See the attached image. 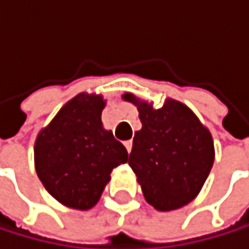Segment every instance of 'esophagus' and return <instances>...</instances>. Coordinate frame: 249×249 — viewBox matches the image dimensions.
Instances as JSON below:
<instances>
[{
  "label": "esophagus",
  "mask_w": 249,
  "mask_h": 249,
  "mask_svg": "<svg viewBox=\"0 0 249 249\" xmlns=\"http://www.w3.org/2000/svg\"><path fill=\"white\" fill-rule=\"evenodd\" d=\"M124 147H126L127 153H130V151H132V141H126V142H124Z\"/></svg>",
  "instance_id": "esophagus-1"
}]
</instances>
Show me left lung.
I'll return each mask as SVG.
<instances>
[{"mask_svg":"<svg viewBox=\"0 0 249 249\" xmlns=\"http://www.w3.org/2000/svg\"><path fill=\"white\" fill-rule=\"evenodd\" d=\"M140 111L142 129L135 133L129 166L145 200L159 211H172L192 202L214 163L209 130L184 104L168 99L153 105L124 93Z\"/></svg>","mask_w":249,"mask_h":249,"instance_id":"8db88e82","label":"left lung"}]
</instances>
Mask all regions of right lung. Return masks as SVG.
Returning <instances> with one entry per match:
<instances>
[{"mask_svg": "<svg viewBox=\"0 0 249 249\" xmlns=\"http://www.w3.org/2000/svg\"><path fill=\"white\" fill-rule=\"evenodd\" d=\"M102 96L80 93L35 141V169L46 190L74 209H90L109 174L127 161V151L102 127Z\"/></svg>", "mask_w": 249, "mask_h": 249, "instance_id": "right-lung-1", "label": "right lung"}]
</instances>
